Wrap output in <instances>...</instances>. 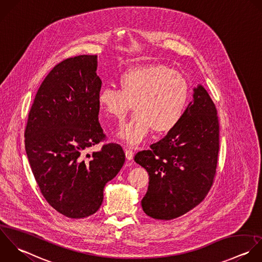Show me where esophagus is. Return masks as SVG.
<instances>
[{"mask_svg":"<svg viewBox=\"0 0 262 262\" xmlns=\"http://www.w3.org/2000/svg\"><path fill=\"white\" fill-rule=\"evenodd\" d=\"M124 152H125V157H126V159L127 160H133V158H134V152H133V150H130L129 148H125L124 149Z\"/></svg>","mask_w":262,"mask_h":262,"instance_id":"esophagus-1","label":"esophagus"}]
</instances>
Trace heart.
Masks as SVG:
<instances>
[{
	"mask_svg": "<svg viewBox=\"0 0 262 262\" xmlns=\"http://www.w3.org/2000/svg\"><path fill=\"white\" fill-rule=\"evenodd\" d=\"M120 90L103 88L98 95L100 109L121 121L134 103L135 114L118 137L128 145L140 144L151 132L164 134L174 128L187 108L190 86L183 73L162 64L126 69L118 79Z\"/></svg>",
	"mask_w": 262,
	"mask_h": 262,
	"instance_id": "obj_1",
	"label": "heart"
}]
</instances>
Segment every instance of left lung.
Masks as SVG:
<instances>
[{"instance_id": "1", "label": "left lung", "mask_w": 262, "mask_h": 262, "mask_svg": "<svg viewBox=\"0 0 262 262\" xmlns=\"http://www.w3.org/2000/svg\"><path fill=\"white\" fill-rule=\"evenodd\" d=\"M150 148L135 156L149 173L142 208L155 220L182 216L206 197L217 166V111L201 84L194 88L193 101L178 125Z\"/></svg>"}]
</instances>
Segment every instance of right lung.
<instances>
[{"mask_svg": "<svg viewBox=\"0 0 262 262\" xmlns=\"http://www.w3.org/2000/svg\"><path fill=\"white\" fill-rule=\"evenodd\" d=\"M97 55H80L57 64L41 82L24 133L25 151L40 193L59 213L83 219L98 211L105 185L121 169L124 152L106 144L99 122Z\"/></svg>", "mask_w": 262, "mask_h": 262, "instance_id": "obj_1", "label": "right lung"}]
</instances>
